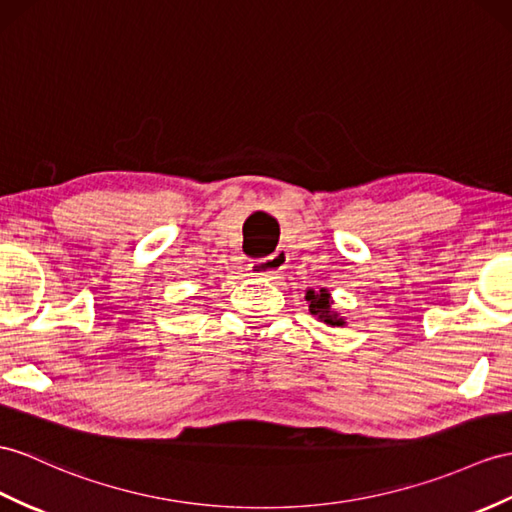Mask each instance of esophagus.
I'll return each instance as SVG.
<instances>
[{"label": "esophagus", "mask_w": 512, "mask_h": 512, "mask_svg": "<svg viewBox=\"0 0 512 512\" xmlns=\"http://www.w3.org/2000/svg\"><path fill=\"white\" fill-rule=\"evenodd\" d=\"M286 265H289V254H286L284 249H276L271 256L254 260V263L249 265V269H252L254 276L271 280V278H278V273L286 269Z\"/></svg>", "instance_id": "1"}]
</instances>
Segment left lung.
<instances>
[{
    "label": "left lung",
    "mask_w": 512,
    "mask_h": 512,
    "mask_svg": "<svg viewBox=\"0 0 512 512\" xmlns=\"http://www.w3.org/2000/svg\"><path fill=\"white\" fill-rule=\"evenodd\" d=\"M306 302H308V310L310 315H315L319 321L328 323V326H345V319L339 317L336 310H332V297L326 289L321 291H306Z\"/></svg>",
    "instance_id": "1"
}]
</instances>
